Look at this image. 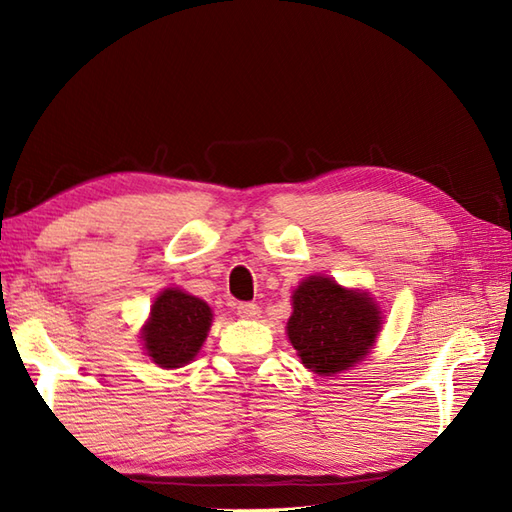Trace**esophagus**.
<instances>
[{
  "instance_id": "obj_1",
  "label": "esophagus",
  "mask_w": 512,
  "mask_h": 512,
  "mask_svg": "<svg viewBox=\"0 0 512 512\" xmlns=\"http://www.w3.org/2000/svg\"><path fill=\"white\" fill-rule=\"evenodd\" d=\"M237 314L242 319H257L259 317V306L257 303H237Z\"/></svg>"
}]
</instances>
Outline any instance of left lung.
I'll list each match as a JSON object with an SVG mask.
<instances>
[{"mask_svg":"<svg viewBox=\"0 0 512 512\" xmlns=\"http://www.w3.org/2000/svg\"><path fill=\"white\" fill-rule=\"evenodd\" d=\"M380 330V310L365 292L341 288L328 277H310L292 295L288 339L301 363L321 376L365 358Z\"/></svg>","mask_w":512,"mask_h":512,"instance_id":"1","label":"left lung"}]
</instances>
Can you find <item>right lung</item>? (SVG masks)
<instances>
[{"label":"right lung","instance_id":"add662e5","mask_svg":"<svg viewBox=\"0 0 512 512\" xmlns=\"http://www.w3.org/2000/svg\"><path fill=\"white\" fill-rule=\"evenodd\" d=\"M211 319V308L202 299L169 288L156 299L140 339L156 365L182 367L198 354Z\"/></svg>","mask_w":512,"mask_h":512}]
</instances>
